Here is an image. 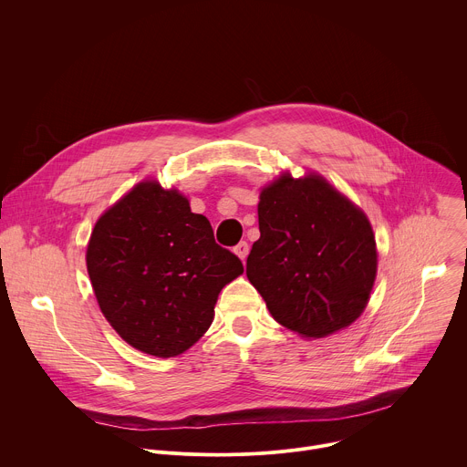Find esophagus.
<instances>
[{
    "label": "esophagus",
    "mask_w": 467,
    "mask_h": 467,
    "mask_svg": "<svg viewBox=\"0 0 467 467\" xmlns=\"http://www.w3.org/2000/svg\"><path fill=\"white\" fill-rule=\"evenodd\" d=\"M234 253L242 258V262H245L247 254H249V244L247 242H240L234 245Z\"/></svg>",
    "instance_id": "esophagus-1"
}]
</instances>
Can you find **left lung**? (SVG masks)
I'll return each mask as SVG.
<instances>
[{"label":"left lung","instance_id":"obj_1","mask_svg":"<svg viewBox=\"0 0 467 467\" xmlns=\"http://www.w3.org/2000/svg\"><path fill=\"white\" fill-rule=\"evenodd\" d=\"M245 274L275 321L305 338L349 327L377 275L366 214L319 175L283 173L260 192Z\"/></svg>","mask_w":467,"mask_h":467}]
</instances>
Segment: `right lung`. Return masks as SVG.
I'll list each match as a JSON object with an SVG mask.
<instances>
[{"instance_id": "1", "label": "right lung", "mask_w": 467, "mask_h": 467, "mask_svg": "<svg viewBox=\"0 0 467 467\" xmlns=\"http://www.w3.org/2000/svg\"><path fill=\"white\" fill-rule=\"evenodd\" d=\"M90 283L107 321L135 349L170 358L202 338L240 258L214 240L175 188L144 181L98 222L87 247Z\"/></svg>"}]
</instances>
